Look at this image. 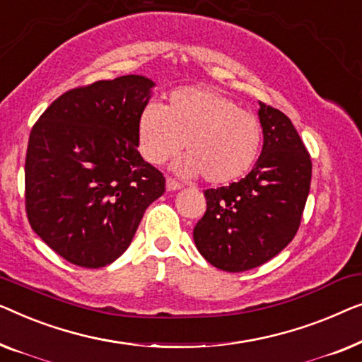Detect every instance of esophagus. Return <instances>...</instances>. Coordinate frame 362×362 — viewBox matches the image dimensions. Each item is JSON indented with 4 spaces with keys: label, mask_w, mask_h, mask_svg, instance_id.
I'll list each match as a JSON object with an SVG mask.
<instances>
[{
    "label": "esophagus",
    "mask_w": 362,
    "mask_h": 362,
    "mask_svg": "<svg viewBox=\"0 0 362 362\" xmlns=\"http://www.w3.org/2000/svg\"><path fill=\"white\" fill-rule=\"evenodd\" d=\"M165 187H167V190H169V192H175V190H180V188H182L180 183L174 180V179H170V177L165 180Z\"/></svg>",
    "instance_id": "obj_1"
}]
</instances>
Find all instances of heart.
I'll return each instance as SVG.
<instances>
[{
    "instance_id": "heart-1",
    "label": "heart",
    "mask_w": 362,
    "mask_h": 362,
    "mask_svg": "<svg viewBox=\"0 0 362 362\" xmlns=\"http://www.w3.org/2000/svg\"><path fill=\"white\" fill-rule=\"evenodd\" d=\"M142 157L162 164L179 154L182 175H203L211 185H226L247 174L262 144L261 121L238 108L231 98L210 86H182L169 95L162 108L147 103L137 119Z\"/></svg>"
}]
</instances>
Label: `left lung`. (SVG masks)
Segmentation results:
<instances>
[{"label": "left lung", "instance_id": "left-lung-1", "mask_svg": "<svg viewBox=\"0 0 362 362\" xmlns=\"http://www.w3.org/2000/svg\"><path fill=\"white\" fill-rule=\"evenodd\" d=\"M264 144L252 170L230 187L205 192L206 211L193 230L211 266L243 272L271 261L300 226L312 180V160L292 121L259 103Z\"/></svg>", "mask_w": 362, "mask_h": 362}]
</instances>
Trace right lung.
<instances>
[{
  "label": "right lung",
  "instance_id": "1",
  "mask_svg": "<svg viewBox=\"0 0 362 362\" xmlns=\"http://www.w3.org/2000/svg\"><path fill=\"white\" fill-rule=\"evenodd\" d=\"M154 81L123 75L74 88L44 111L29 136L26 211L59 256L105 267L134 238L165 179L142 159L137 119Z\"/></svg>",
  "mask_w": 362,
  "mask_h": 362
}]
</instances>
